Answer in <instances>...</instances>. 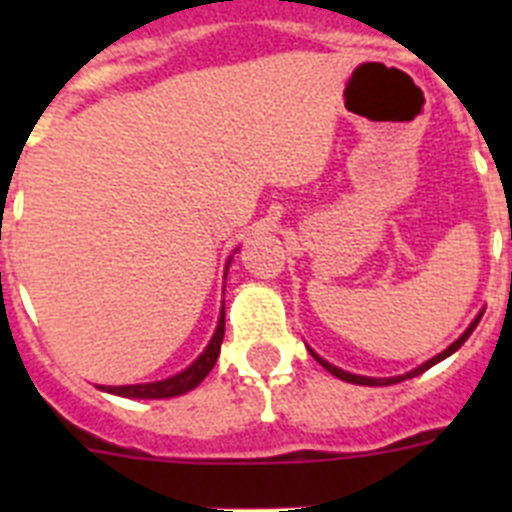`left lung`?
<instances>
[{
	"label": "left lung",
	"mask_w": 512,
	"mask_h": 512,
	"mask_svg": "<svg viewBox=\"0 0 512 512\" xmlns=\"http://www.w3.org/2000/svg\"><path fill=\"white\" fill-rule=\"evenodd\" d=\"M479 318H482V315H479ZM479 318H477V320H474V323H472V325H469V328H467V330H464V336H461V338H459V341H454V343H451V346H449V348H446V351H441V354H438V356H433V359H431V361H425V364H423V366H418V369H413V372H408V374H405V377H390V379H372V377H359V374H348V372H343V369H338V366L328 364V361H323V359H320V356H315V354H312V356H315V359H318V361H320V364H323V366H325V369H328V372H330V374H333V377L343 379V382H354V384H369V387H382V384H395V382H402V379L418 377V374H423V372H425V369H431V366H433V364H438V361H441V359H446V356H451V354H454L456 348H459V346H461V343H464V341H467V338H469V336H472V330H474V328H477Z\"/></svg>",
	"instance_id": "obj_1"
}]
</instances>
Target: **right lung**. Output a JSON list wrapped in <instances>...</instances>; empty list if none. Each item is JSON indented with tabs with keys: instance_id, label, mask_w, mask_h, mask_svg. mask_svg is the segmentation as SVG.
<instances>
[{
	"instance_id": "1",
	"label": "right lung",
	"mask_w": 512,
	"mask_h": 512,
	"mask_svg": "<svg viewBox=\"0 0 512 512\" xmlns=\"http://www.w3.org/2000/svg\"><path fill=\"white\" fill-rule=\"evenodd\" d=\"M225 336V307L220 310V323H217L215 336H212L210 346L202 351V356L194 361L189 369H184L182 374L176 377L164 379V382H151V384H125V387H102V390L112 392V395L120 397H138V400H161V397H176L184 395V392L194 390L202 379L210 374V369L215 366L217 356H220V343Z\"/></svg>"
}]
</instances>
